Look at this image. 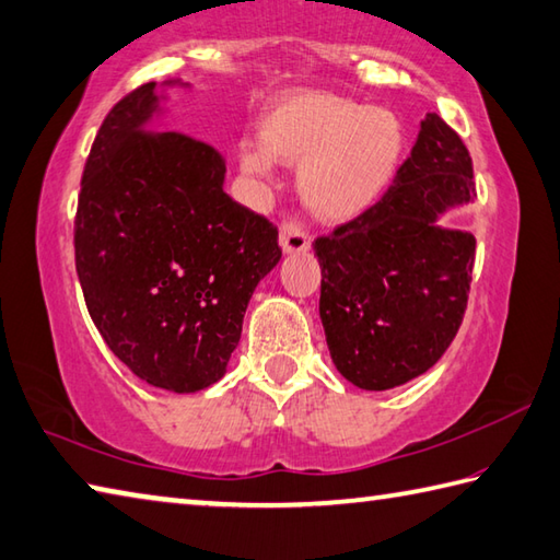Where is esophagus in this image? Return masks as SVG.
Listing matches in <instances>:
<instances>
[{
	"mask_svg": "<svg viewBox=\"0 0 560 560\" xmlns=\"http://www.w3.org/2000/svg\"><path fill=\"white\" fill-rule=\"evenodd\" d=\"M279 243L287 255H299V252H305L311 247V237L299 223L283 221L279 228Z\"/></svg>",
	"mask_w": 560,
	"mask_h": 560,
	"instance_id": "34e87169",
	"label": "esophagus"
}]
</instances>
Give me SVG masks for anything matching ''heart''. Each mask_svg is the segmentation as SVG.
Returning <instances> with one entry per match:
<instances>
[{
  "label": "heart",
  "instance_id": "heart-1",
  "mask_svg": "<svg viewBox=\"0 0 560 560\" xmlns=\"http://www.w3.org/2000/svg\"><path fill=\"white\" fill-rule=\"evenodd\" d=\"M259 138L261 145H240V167L255 177H269L273 160L301 167L303 201L327 223L366 213L396 177L408 142L398 114L320 92L283 96L261 116Z\"/></svg>",
  "mask_w": 560,
  "mask_h": 560
}]
</instances>
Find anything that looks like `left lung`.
Returning a JSON list of instances; mask_svg holds the SVG:
<instances>
[{"instance_id": "obj_1", "label": "left lung", "mask_w": 560, "mask_h": 560, "mask_svg": "<svg viewBox=\"0 0 560 560\" xmlns=\"http://www.w3.org/2000/svg\"><path fill=\"white\" fill-rule=\"evenodd\" d=\"M476 196L474 162L452 126L427 114L388 191L315 237L320 317L339 374L388 390L434 366L462 327L476 237L436 225Z\"/></svg>"}]
</instances>
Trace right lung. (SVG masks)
I'll list each match as a JSON object with an SVG mask.
<instances>
[{
  "mask_svg": "<svg viewBox=\"0 0 560 560\" xmlns=\"http://www.w3.org/2000/svg\"><path fill=\"white\" fill-rule=\"evenodd\" d=\"M155 106L158 84H140L98 128L74 267L108 349L150 386L196 393L225 374L252 291L281 259L279 230L223 191L213 145L142 133Z\"/></svg>",
  "mask_w": 560,
  "mask_h": 560,
  "instance_id": "1",
  "label": "right lung"
}]
</instances>
